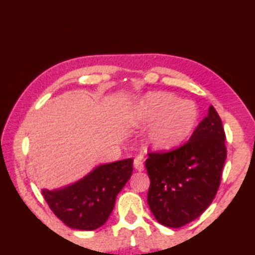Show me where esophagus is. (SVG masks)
<instances>
[{
    "label": "esophagus",
    "mask_w": 255,
    "mask_h": 255,
    "mask_svg": "<svg viewBox=\"0 0 255 255\" xmlns=\"http://www.w3.org/2000/svg\"><path fill=\"white\" fill-rule=\"evenodd\" d=\"M133 167L136 168V170H138V171H142L144 169V167H143V157L141 156V154H139V156L136 159H134Z\"/></svg>",
    "instance_id": "1"
}]
</instances>
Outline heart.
Wrapping results in <instances>:
<instances>
[{"mask_svg":"<svg viewBox=\"0 0 255 255\" xmlns=\"http://www.w3.org/2000/svg\"><path fill=\"white\" fill-rule=\"evenodd\" d=\"M139 124L149 125L147 137L153 148L170 150L191 136L199 121L197 105L178 99L171 93L151 92L139 101L136 107Z\"/></svg>","mask_w":255,"mask_h":255,"instance_id":"1","label":"heart"}]
</instances>
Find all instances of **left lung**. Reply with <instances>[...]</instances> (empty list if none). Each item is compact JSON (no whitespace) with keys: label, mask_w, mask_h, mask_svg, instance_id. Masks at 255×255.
I'll return each instance as SVG.
<instances>
[{"label":"left lung","mask_w":255,"mask_h":255,"mask_svg":"<svg viewBox=\"0 0 255 255\" xmlns=\"http://www.w3.org/2000/svg\"><path fill=\"white\" fill-rule=\"evenodd\" d=\"M149 208L159 223L180 228L200 217L220 186L226 132L213 106L189 141L168 152H149Z\"/></svg>","instance_id":"obj_1"}]
</instances>
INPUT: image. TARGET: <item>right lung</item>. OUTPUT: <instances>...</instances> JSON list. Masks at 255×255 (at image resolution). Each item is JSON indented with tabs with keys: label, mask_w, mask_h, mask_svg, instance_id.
I'll return each instance as SVG.
<instances>
[{
	"label": "right lung",
	"mask_w": 255,
	"mask_h": 255,
	"mask_svg": "<svg viewBox=\"0 0 255 255\" xmlns=\"http://www.w3.org/2000/svg\"><path fill=\"white\" fill-rule=\"evenodd\" d=\"M133 159L102 164L86 177L57 190L42 191L59 220L77 230L92 231L107 221L117 194L130 179Z\"/></svg>",
	"instance_id": "right-lung-1"
}]
</instances>
